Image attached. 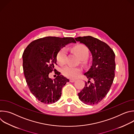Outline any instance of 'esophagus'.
I'll return each instance as SVG.
<instances>
[{"mask_svg": "<svg viewBox=\"0 0 134 134\" xmlns=\"http://www.w3.org/2000/svg\"><path fill=\"white\" fill-rule=\"evenodd\" d=\"M69 81H70L71 83H73V82H74L75 81V80H74V79H70V80H69Z\"/></svg>", "mask_w": 134, "mask_h": 134, "instance_id": "esophagus-1", "label": "esophagus"}]
</instances>
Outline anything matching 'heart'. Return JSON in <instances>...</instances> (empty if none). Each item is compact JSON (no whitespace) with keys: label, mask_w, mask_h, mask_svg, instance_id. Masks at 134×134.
I'll use <instances>...</instances> for the list:
<instances>
[{"label":"heart","mask_w":134,"mask_h":134,"mask_svg":"<svg viewBox=\"0 0 134 134\" xmlns=\"http://www.w3.org/2000/svg\"><path fill=\"white\" fill-rule=\"evenodd\" d=\"M71 51L80 58L81 63L85 64L87 63L89 54L88 48L83 44L76 45L71 49ZM67 51L65 48L62 49L57 55V60L58 63L63 66L65 64L66 61ZM82 68L80 67H72L66 66L62 69V72L65 77L70 79L76 78L81 72Z\"/></svg>","instance_id":"b5f03b06"}]
</instances>
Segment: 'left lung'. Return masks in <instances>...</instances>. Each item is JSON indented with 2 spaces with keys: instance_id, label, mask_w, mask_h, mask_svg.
Instances as JSON below:
<instances>
[{
  "instance_id": "1",
  "label": "left lung",
  "mask_w": 134,
  "mask_h": 134,
  "mask_svg": "<svg viewBox=\"0 0 134 134\" xmlns=\"http://www.w3.org/2000/svg\"><path fill=\"white\" fill-rule=\"evenodd\" d=\"M85 45L92 56V65L85 73L88 81L78 94L80 100L88 105L99 103L109 92L114 77L115 54L105 43L91 36L75 38ZM92 79V83L90 82Z\"/></svg>"
}]
</instances>
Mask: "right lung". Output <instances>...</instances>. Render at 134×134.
Listing matches in <instances>:
<instances>
[{
	"mask_svg": "<svg viewBox=\"0 0 134 134\" xmlns=\"http://www.w3.org/2000/svg\"><path fill=\"white\" fill-rule=\"evenodd\" d=\"M72 42L76 43L72 37L47 36L32 41L25 49L22 55L25 77L31 92L40 102L52 104L60 99L63 87L69 80L58 71L54 80L49 74L57 71L54 65L59 51Z\"/></svg>",
	"mask_w": 134,
	"mask_h": 134,
	"instance_id": "1",
	"label": "right lung"
}]
</instances>
